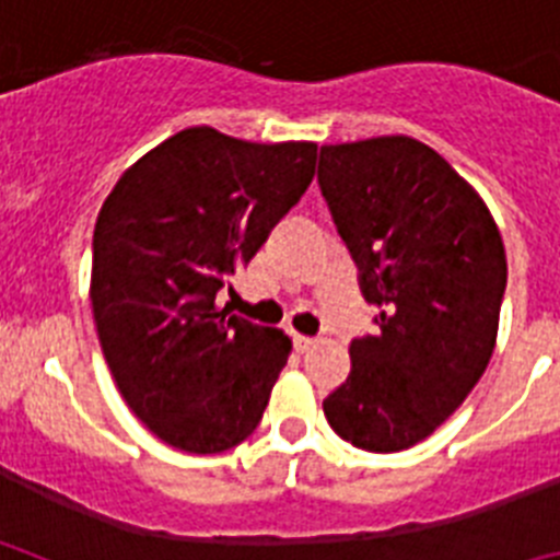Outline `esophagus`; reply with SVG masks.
<instances>
[{
	"mask_svg": "<svg viewBox=\"0 0 560 560\" xmlns=\"http://www.w3.org/2000/svg\"><path fill=\"white\" fill-rule=\"evenodd\" d=\"M291 341H294V348L300 350V353H308V350L316 345V339H311V336H303V334H291Z\"/></svg>",
	"mask_w": 560,
	"mask_h": 560,
	"instance_id": "esophagus-1",
	"label": "esophagus"
}]
</instances>
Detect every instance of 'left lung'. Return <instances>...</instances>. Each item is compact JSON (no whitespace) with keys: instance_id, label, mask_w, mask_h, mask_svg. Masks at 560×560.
I'll use <instances>...</instances> for the list:
<instances>
[{"instance_id":"left-lung-1","label":"left lung","mask_w":560,"mask_h":560,"mask_svg":"<svg viewBox=\"0 0 560 560\" xmlns=\"http://www.w3.org/2000/svg\"><path fill=\"white\" fill-rule=\"evenodd\" d=\"M319 190L378 305L350 341V375L323 400L341 440L404 452L468 398L497 345L502 235L479 192L412 137L323 145Z\"/></svg>"}]
</instances>
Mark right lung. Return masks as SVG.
Wrapping results in <instances>:
<instances>
[{"label": "right lung", "instance_id": "right-lung-1", "mask_svg": "<svg viewBox=\"0 0 560 560\" xmlns=\"http://www.w3.org/2000/svg\"><path fill=\"white\" fill-rule=\"evenodd\" d=\"M314 165V142L185 128L103 201L89 291L97 336L128 409L167 446L226 452L264 418L291 339L219 308L215 294L303 199Z\"/></svg>", "mask_w": 560, "mask_h": 560}]
</instances>
